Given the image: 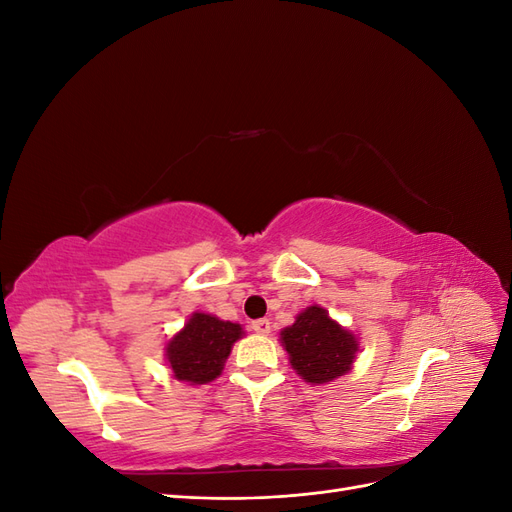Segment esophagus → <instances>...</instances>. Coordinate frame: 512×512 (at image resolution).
<instances>
[{
	"mask_svg": "<svg viewBox=\"0 0 512 512\" xmlns=\"http://www.w3.org/2000/svg\"><path fill=\"white\" fill-rule=\"evenodd\" d=\"M252 329H254V333H258V335H267V333L271 331V322H269L267 318L254 320V322H252Z\"/></svg>",
	"mask_w": 512,
	"mask_h": 512,
	"instance_id": "esophagus-1",
	"label": "esophagus"
}]
</instances>
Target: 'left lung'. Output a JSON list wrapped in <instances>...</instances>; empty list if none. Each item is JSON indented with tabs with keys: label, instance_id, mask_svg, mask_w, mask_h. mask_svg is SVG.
<instances>
[{
	"label": "left lung",
	"instance_id": "8db88e82",
	"mask_svg": "<svg viewBox=\"0 0 512 512\" xmlns=\"http://www.w3.org/2000/svg\"><path fill=\"white\" fill-rule=\"evenodd\" d=\"M280 342L292 369L309 384H327L348 374L359 352V339L320 305L303 309L280 333Z\"/></svg>",
	"mask_w": 512,
	"mask_h": 512
}]
</instances>
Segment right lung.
<instances>
[{"label":"right lung","instance_id":"right-lung-1","mask_svg":"<svg viewBox=\"0 0 512 512\" xmlns=\"http://www.w3.org/2000/svg\"><path fill=\"white\" fill-rule=\"evenodd\" d=\"M241 335L243 329L237 322L194 312L166 344V363L179 382L207 384L222 374L232 344Z\"/></svg>","mask_w":512,"mask_h":512}]
</instances>
